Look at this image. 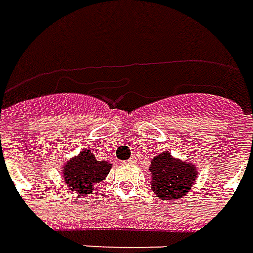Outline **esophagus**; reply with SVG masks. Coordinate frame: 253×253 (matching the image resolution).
Wrapping results in <instances>:
<instances>
[{
  "mask_svg": "<svg viewBox=\"0 0 253 253\" xmlns=\"http://www.w3.org/2000/svg\"><path fill=\"white\" fill-rule=\"evenodd\" d=\"M135 161H137V159H135V157H132V159L128 160V161H127V163H128V164H134V163H135Z\"/></svg>",
  "mask_w": 253,
  "mask_h": 253,
  "instance_id": "obj_1",
  "label": "esophagus"
}]
</instances>
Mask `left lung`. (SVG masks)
<instances>
[{
	"label": "left lung",
	"mask_w": 253,
	"mask_h": 253,
	"mask_svg": "<svg viewBox=\"0 0 253 253\" xmlns=\"http://www.w3.org/2000/svg\"><path fill=\"white\" fill-rule=\"evenodd\" d=\"M149 170L152 173V190L161 201L180 199L195 184L198 170L190 161L176 159L168 152L156 154Z\"/></svg>",
	"instance_id": "1"
}]
</instances>
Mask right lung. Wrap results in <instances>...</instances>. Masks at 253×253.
<instances>
[{
  "label": "right lung",
  "mask_w": 253,
  "mask_h": 253,
  "mask_svg": "<svg viewBox=\"0 0 253 253\" xmlns=\"http://www.w3.org/2000/svg\"><path fill=\"white\" fill-rule=\"evenodd\" d=\"M111 168V163L99 161L88 148H85L77 156L67 160L61 169L67 187L80 195H88L92 194L97 183L104 180Z\"/></svg>",
  "instance_id": "add662e5"
}]
</instances>
